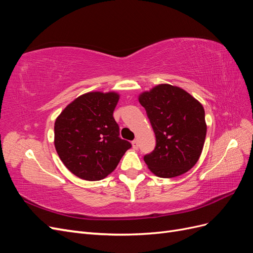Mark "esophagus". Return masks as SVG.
Masks as SVG:
<instances>
[{
  "label": "esophagus",
  "mask_w": 253,
  "mask_h": 253,
  "mask_svg": "<svg viewBox=\"0 0 253 253\" xmlns=\"http://www.w3.org/2000/svg\"><path fill=\"white\" fill-rule=\"evenodd\" d=\"M132 147H133L135 150L138 149V141H137V140H133V141H132Z\"/></svg>",
  "instance_id": "1"
}]
</instances>
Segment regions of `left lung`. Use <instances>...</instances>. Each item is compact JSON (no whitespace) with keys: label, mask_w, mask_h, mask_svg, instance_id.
<instances>
[{"label":"left lung","mask_w":253,"mask_h":253,"mask_svg":"<svg viewBox=\"0 0 253 253\" xmlns=\"http://www.w3.org/2000/svg\"><path fill=\"white\" fill-rule=\"evenodd\" d=\"M156 137V147L143 157L158 177L172 178L188 172L203 152L207 134L205 110L188 91L158 84L138 96Z\"/></svg>","instance_id":"8db88e82"}]
</instances>
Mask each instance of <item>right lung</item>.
I'll return each mask as SVG.
<instances>
[{
	"label": "right lung",
	"instance_id": "1",
	"mask_svg": "<svg viewBox=\"0 0 253 253\" xmlns=\"http://www.w3.org/2000/svg\"><path fill=\"white\" fill-rule=\"evenodd\" d=\"M116 91H89L68 104L55 121V148L61 162L84 180L111 174L131 143L119 137L113 113Z\"/></svg>",
	"mask_w": 253,
	"mask_h": 253
}]
</instances>
